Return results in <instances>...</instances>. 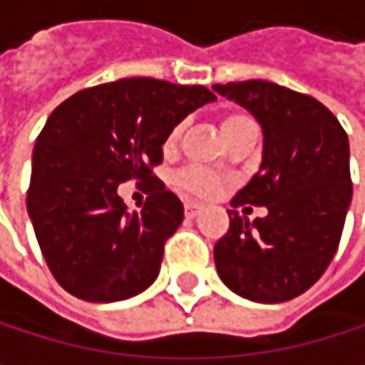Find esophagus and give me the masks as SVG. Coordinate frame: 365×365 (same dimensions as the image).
Here are the masks:
<instances>
[{
    "instance_id": "1",
    "label": "esophagus",
    "mask_w": 365,
    "mask_h": 365,
    "mask_svg": "<svg viewBox=\"0 0 365 365\" xmlns=\"http://www.w3.org/2000/svg\"><path fill=\"white\" fill-rule=\"evenodd\" d=\"M183 209H185V215H187V217H196V215L200 213L202 205H198V202H185Z\"/></svg>"
}]
</instances>
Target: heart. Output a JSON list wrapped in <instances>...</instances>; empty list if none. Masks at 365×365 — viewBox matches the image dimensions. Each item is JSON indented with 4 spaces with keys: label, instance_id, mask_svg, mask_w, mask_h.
Segmentation results:
<instances>
[{
    "label": "heart",
    "instance_id": "1",
    "mask_svg": "<svg viewBox=\"0 0 365 365\" xmlns=\"http://www.w3.org/2000/svg\"><path fill=\"white\" fill-rule=\"evenodd\" d=\"M250 118L245 115V113H230V115H226L224 120H222V133H224V137L228 135V133H232L239 124H243V122H247ZM182 124H175L169 133H167V137H165V152H171V150H175V145H178V141H180V137H182ZM173 182L175 185L185 192V194H192V196H213L217 190H220V185H222V180L215 175V173H211V171H207V169H202V167H185L182 169L175 178H173Z\"/></svg>",
    "mask_w": 365,
    "mask_h": 365
}]
</instances>
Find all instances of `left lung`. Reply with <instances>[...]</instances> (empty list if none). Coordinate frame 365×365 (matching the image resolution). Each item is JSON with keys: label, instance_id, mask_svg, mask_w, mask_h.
I'll list each match as a JSON object with an SVG mask.
<instances>
[{"label": "left lung", "instance_id": "left-lung-1", "mask_svg": "<svg viewBox=\"0 0 365 365\" xmlns=\"http://www.w3.org/2000/svg\"><path fill=\"white\" fill-rule=\"evenodd\" d=\"M262 126L259 171L232 207H266L250 220L228 211L230 228L215 243L220 279L254 302H285L304 294L338 250L353 196L349 137L317 99L266 80L215 84Z\"/></svg>", "mask_w": 365, "mask_h": 365}]
</instances>
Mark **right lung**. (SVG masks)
<instances>
[{"label":"right lung","instance_id":"obj_1","mask_svg":"<svg viewBox=\"0 0 365 365\" xmlns=\"http://www.w3.org/2000/svg\"><path fill=\"white\" fill-rule=\"evenodd\" d=\"M215 101L205 86L124 78L84 88L46 120L34 148L27 211L43 259L63 289L86 302H118L158 277L182 200L159 182L141 214L117 185L158 181L167 133Z\"/></svg>","mask_w":365,"mask_h":365}]
</instances>
